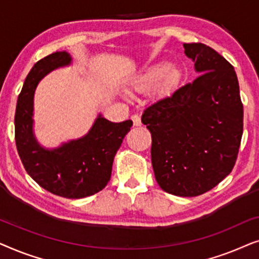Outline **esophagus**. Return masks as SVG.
Segmentation results:
<instances>
[{
	"instance_id": "obj_1",
	"label": "esophagus",
	"mask_w": 259,
	"mask_h": 259,
	"mask_svg": "<svg viewBox=\"0 0 259 259\" xmlns=\"http://www.w3.org/2000/svg\"><path fill=\"white\" fill-rule=\"evenodd\" d=\"M132 121L134 123V126H140L141 125V119H140V116L138 115V114L132 115Z\"/></svg>"
}]
</instances>
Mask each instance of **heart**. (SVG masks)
I'll return each mask as SVG.
<instances>
[{
    "label": "heart",
    "instance_id": "heart-1",
    "mask_svg": "<svg viewBox=\"0 0 259 259\" xmlns=\"http://www.w3.org/2000/svg\"><path fill=\"white\" fill-rule=\"evenodd\" d=\"M183 77L184 72L179 66L160 60L148 63L133 73L127 80V86L134 92L153 90L158 94H168L180 86Z\"/></svg>",
    "mask_w": 259,
    "mask_h": 259
}]
</instances>
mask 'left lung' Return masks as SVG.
I'll list each match as a JSON object with an SVG mask.
<instances>
[{"instance_id":"left-lung-1","label":"left lung","mask_w":259,"mask_h":259,"mask_svg":"<svg viewBox=\"0 0 259 259\" xmlns=\"http://www.w3.org/2000/svg\"><path fill=\"white\" fill-rule=\"evenodd\" d=\"M184 48L200 75L148 106L141 122L152 134L159 186L175 196L194 197L232 171L243 134V104L231 63L206 45Z\"/></svg>"}]
</instances>
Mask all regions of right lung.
<instances>
[{"label": "right lung", "instance_id": "right-lung-1", "mask_svg": "<svg viewBox=\"0 0 259 259\" xmlns=\"http://www.w3.org/2000/svg\"><path fill=\"white\" fill-rule=\"evenodd\" d=\"M70 62L68 53L56 52L30 69L17 99L15 141L24 168L38 185L56 196L77 199L107 185L114 155L133 122H112L99 114L86 136L55 148L40 145L33 130L35 91L47 74Z\"/></svg>", "mask_w": 259, "mask_h": 259}]
</instances>
